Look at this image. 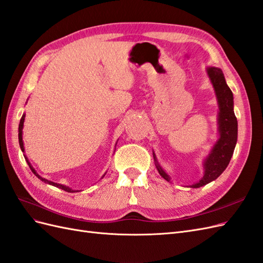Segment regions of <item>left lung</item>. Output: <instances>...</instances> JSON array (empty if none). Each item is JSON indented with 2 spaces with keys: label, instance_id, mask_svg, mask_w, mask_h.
<instances>
[{
  "label": "left lung",
  "instance_id": "1",
  "mask_svg": "<svg viewBox=\"0 0 263 263\" xmlns=\"http://www.w3.org/2000/svg\"><path fill=\"white\" fill-rule=\"evenodd\" d=\"M205 70H207V75L217 97L219 107L217 118L219 136L216 144L202 162L203 176L199 181L187 186L190 188H200L204 184L216 180L224 172V169L229 165L238 139V122L235 111H233V94L226 83L222 70L214 66L207 67ZM154 160L159 175L165 180L170 181L172 178L159 165L155 154Z\"/></svg>",
  "mask_w": 263,
  "mask_h": 263
}]
</instances>
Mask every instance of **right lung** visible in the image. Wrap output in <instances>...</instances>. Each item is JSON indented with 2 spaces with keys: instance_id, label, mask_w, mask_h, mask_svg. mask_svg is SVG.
Instances as JSON below:
<instances>
[{
  "instance_id": "add662e5",
  "label": "right lung",
  "mask_w": 263,
  "mask_h": 263,
  "mask_svg": "<svg viewBox=\"0 0 263 263\" xmlns=\"http://www.w3.org/2000/svg\"><path fill=\"white\" fill-rule=\"evenodd\" d=\"M24 120H25V114H23L22 118H21V120H20V125H18V143H20L21 151H22L23 153H24V143H23V136H22V135H23ZM24 157H25V160H26V162H27V165L30 166V168H31V170H32V173H33L35 176H36L40 180H42V181L45 182V183L52 184V186H54V187H58V188H60V189L65 190V191H67V193H76V191H79V190H73L72 188H69V187H67V186H64V184H61V183H58V182H53V181H51V180H47V179L43 178V177H41V176L37 174L36 170H35V169L33 168V166L31 165V162L28 161V159H27V157H26L25 155H24ZM105 174H106V173H105ZM105 174L103 175V177L105 176ZM103 177H102V178H103Z\"/></svg>"
}]
</instances>
